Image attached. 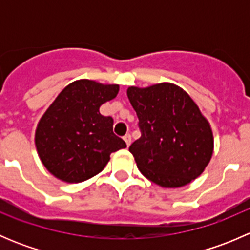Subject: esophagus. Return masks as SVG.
<instances>
[{
  "label": "esophagus",
  "instance_id": "1",
  "mask_svg": "<svg viewBox=\"0 0 250 250\" xmlns=\"http://www.w3.org/2000/svg\"><path fill=\"white\" fill-rule=\"evenodd\" d=\"M123 139H125V144H127V146H129L130 143H132V137H130V134H125V137H123Z\"/></svg>",
  "mask_w": 250,
  "mask_h": 250
}]
</instances>
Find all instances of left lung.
<instances>
[{"label": "left lung", "instance_id": "8db88e82", "mask_svg": "<svg viewBox=\"0 0 250 250\" xmlns=\"http://www.w3.org/2000/svg\"><path fill=\"white\" fill-rule=\"evenodd\" d=\"M141 137L129 146L145 178L162 188H181L198 178L213 155L210 125L190 95L173 83L129 87Z\"/></svg>", "mask_w": 250, "mask_h": 250}]
</instances>
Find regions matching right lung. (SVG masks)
Wrapping results in <instances>:
<instances>
[{
    "label": "right lung",
    "instance_id": "obj_1",
    "mask_svg": "<svg viewBox=\"0 0 250 250\" xmlns=\"http://www.w3.org/2000/svg\"><path fill=\"white\" fill-rule=\"evenodd\" d=\"M118 84L78 80L60 92L37 125L35 144L48 172L81 183L102 172L110 155L127 147L113 133V118L99 112L117 95Z\"/></svg>",
    "mask_w": 250,
    "mask_h": 250
}]
</instances>
